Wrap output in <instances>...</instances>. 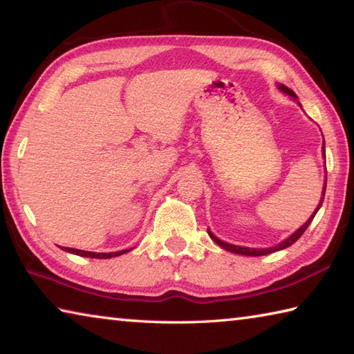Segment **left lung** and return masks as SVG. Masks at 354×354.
Returning a JSON list of instances; mask_svg holds the SVG:
<instances>
[{"label": "left lung", "instance_id": "obj_1", "mask_svg": "<svg viewBox=\"0 0 354 354\" xmlns=\"http://www.w3.org/2000/svg\"><path fill=\"white\" fill-rule=\"evenodd\" d=\"M278 88L283 91V93H286V95H288V96H292V97H295L297 99V95H295V93L288 88V86H286V85H283V84H279L278 85ZM322 151H324V157H326V143H324V147H322ZM326 187H327V180H326V183H324V191H322V198H321V201H319V205H318V207L315 209V212L312 214V217H310L304 225H302L297 232L295 234H292L288 238H286L284 241H281L279 244H277V246H273V248H266V249H254V248H241V246H235V244H229V243H225V241H221V240H218L217 236H215L211 230H207V234H209V236L212 238V240L218 244V246H221L223 249H226V250H229V252H232V254H238V255H248V257H261V255H269V254H273V252H277V250H283V249H286V248H288V246H292V244L295 243V241H298L299 240V236L306 232V229L308 227V225L310 223L313 221V218H315V215H316V212L319 211V207H321V205H322V201H324V196H326Z\"/></svg>", "mask_w": 354, "mask_h": 354}]
</instances>
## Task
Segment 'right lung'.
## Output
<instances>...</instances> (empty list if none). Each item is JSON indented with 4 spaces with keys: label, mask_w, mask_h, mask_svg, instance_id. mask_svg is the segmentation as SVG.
<instances>
[{
    "label": "right lung",
    "mask_w": 354,
    "mask_h": 354,
    "mask_svg": "<svg viewBox=\"0 0 354 354\" xmlns=\"http://www.w3.org/2000/svg\"><path fill=\"white\" fill-rule=\"evenodd\" d=\"M62 250L66 252H70V254H75V255H79V257H86V258H113V257H119L122 254H127V252H129L131 249H125V250H119V252H108V254H97V252H86V250H79V249H73V248H61Z\"/></svg>",
    "instance_id": "obj_1"
}]
</instances>
